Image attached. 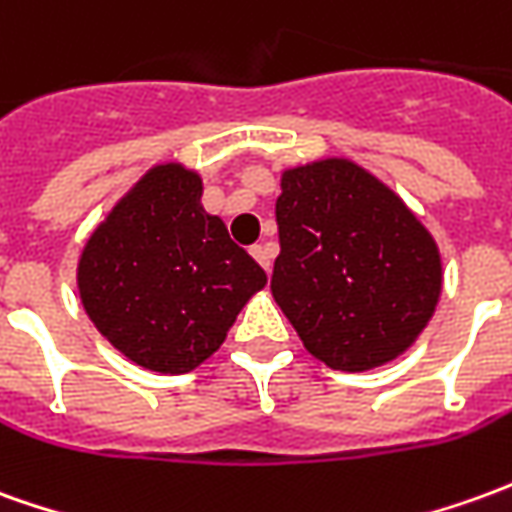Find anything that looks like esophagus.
I'll use <instances>...</instances> for the list:
<instances>
[{
    "label": "esophagus",
    "mask_w": 512,
    "mask_h": 512,
    "mask_svg": "<svg viewBox=\"0 0 512 512\" xmlns=\"http://www.w3.org/2000/svg\"><path fill=\"white\" fill-rule=\"evenodd\" d=\"M249 252H252V257H255L260 266L266 268V271H271V257H274V246H271V244H255L252 249H249Z\"/></svg>",
    "instance_id": "obj_1"
}]
</instances>
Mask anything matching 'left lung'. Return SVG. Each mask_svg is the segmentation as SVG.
I'll return each mask as SVG.
<instances>
[{
  "mask_svg": "<svg viewBox=\"0 0 512 512\" xmlns=\"http://www.w3.org/2000/svg\"><path fill=\"white\" fill-rule=\"evenodd\" d=\"M271 293L310 355L338 371L399 357L441 296L432 235L377 177L349 160L282 174Z\"/></svg>",
  "mask_w": 512,
  "mask_h": 512,
  "instance_id": "left-lung-1",
  "label": "left lung"
}]
</instances>
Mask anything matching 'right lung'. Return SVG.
I'll list each match as a JSON object with an SVG mask.
<instances>
[{
    "instance_id": "1",
    "label": "right lung",
    "mask_w": 512,
    "mask_h": 512,
    "mask_svg": "<svg viewBox=\"0 0 512 512\" xmlns=\"http://www.w3.org/2000/svg\"><path fill=\"white\" fill-rule=\"evenodd\" d=\"M202 180L155 166L113 207L80 257L96 330L132 363L185 374L219 349L266 271L202 207Z\"/></svg>"
}]
</instances>
